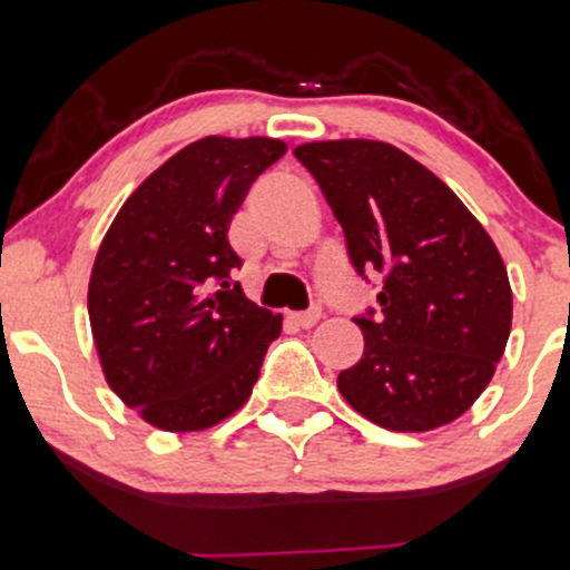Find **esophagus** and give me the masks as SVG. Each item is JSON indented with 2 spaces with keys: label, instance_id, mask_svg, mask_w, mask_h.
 I'll list each match as a JSON object with an SVG mask.
<instances>
[{
  "label": "esophagus",
  "instance_id": "34e87169",
  "mask_svg": "<svg viewBox=\"0 0 570 570\" xmlns=\"http://www.w3.org/2000/svg\"><path fill=\"white\" fill-rule=\"evenodd\" d=\"M320 316H322L320 308H311V311H295V314H289L286 320H289L292 325L305 327V331H308V327H314L316 322H320Z\"/></svg>",
  "mask_w": 570,
  "mask_h": 570
}]
</instances>
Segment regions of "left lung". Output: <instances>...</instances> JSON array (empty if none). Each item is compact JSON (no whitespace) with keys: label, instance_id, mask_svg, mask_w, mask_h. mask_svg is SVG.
I'll return each instance as SVG.
<instances>
[{"label":"left lung","instance_id":"1","mask_svg":"<svg viewBox=\"0 0 570 570\" xmlns=\"http://www.w3.org/2000/svg\"><path fill=\"white\" fill-rule=\"evenodd\" d=\"M314 175L357 273H382L380 314L357 316L363 357L338 391L371 423L431 431L487 391L511 335L508 269L481 220L423 164L371 139L311 141Z\"/></svg>","mask_w":570,"mask_h":570}]
</instances>
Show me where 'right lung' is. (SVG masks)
<instances>
[{
	"label": "right lung",
	"instance_id": "add662e5",
	"mask_svg": "<svg viewBox=\"0 0 570 570\" xmlns=\"http://www.w3.org/2000/svg\"><path fill=\"white\" fill-rule=\"evenodd\" d=\"M286 153L267 136H207L171 155L119 207L89 275V325L106 382L149 426L205 431L259 380L281 314L243 295L229 224Z\"/></svg>",
	"mask_w": 570,
	"mask_h": 570
}]
</instances>
